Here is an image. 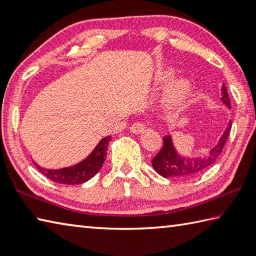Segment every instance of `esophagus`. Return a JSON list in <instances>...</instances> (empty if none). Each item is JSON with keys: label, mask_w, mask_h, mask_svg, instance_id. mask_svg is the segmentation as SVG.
<instances>
[{"label": "esophagus", "mask_w": 256, "mask_h": 256, "mask_svg": "<svg viewBox=\"0 0 256 256\" xmlns=\"http://www.w3.org/2000/svg\"><path fill=\"white\" fill-rule=\"evenodd\" d=\"M130 131H131L133 134H140L144 131V125L138 122V123H134L131 128H130Z\"/></svg>", "instance_id": "esophagus-1"}]
</instances>
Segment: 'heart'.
<instances>
[{
	"instance_id": "b5f03b06",
	"label": "heart",
	"mask_w": 256,
	"mask_h": 256,
	"mask_svg": "<svg viewBox=\"0 0 256 256\" xmlns=\"http://www.w3.org/2000/svg\"><path fill=\"white\" fill-rule=\"evenodd\" d=\"M174 68H166V70L160 71L157 78H156V84L159 86H164L174 76ZM190 92H192V84H190V82L188 79H185V78H180V79L174 80L168 86V88L166 89L164 94V102H166L168 108L172 110V108H176L182 105L188 99Z\"/></svg>"
}]
</instances>
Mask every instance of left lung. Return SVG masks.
Segmentation results:
<instances>
[{
	"mask_svg": "<svg viewBox=\"0 0 256 256\" xmlns=\"http://www.w3.org/2000/svg\"><path fill=\"white\" fill-rule=\"evenodd\" d=\"M222 102L224 106L230 108V99L224 84L222 86ZM232 122L229 120L226 130L218 142L206 150V152L198 156H183L178 154L172 141L170 134L164 136V146L157 156L152 159L154 170L164 178L188 180L196 177L214 164L222 152L226 144L229 132H230Z\"/></svg>",
	"mask_w": 256,
	"mask_h": 256,
	"instance_id": "left-lung-1",
	"label": "left lung"
}]
</instances>
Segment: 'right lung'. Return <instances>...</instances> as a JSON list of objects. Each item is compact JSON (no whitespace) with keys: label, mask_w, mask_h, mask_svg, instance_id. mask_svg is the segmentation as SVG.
<instances>
[{"label":"right lung","mask_w":256,"mask_h":256,"mask_svg":"<svg viewBox=\"0 0 256 256\" xmlns=\"http://www.w3.org/2000/svg\"><path fill=\"white\" fill-rule=\"evenodd\" d=\"M110 136L102 138L99 141V144L94 146V149L89 154V156H86L82 162L70 167L60 168V170H48V168L40 166L34 162V164L42 175L50 180L55 182V183L66 185L86 183L102 170V164L106 159L108 144H110Z\"/></svg>","instance_id":"add662e5"}]
</instances>
